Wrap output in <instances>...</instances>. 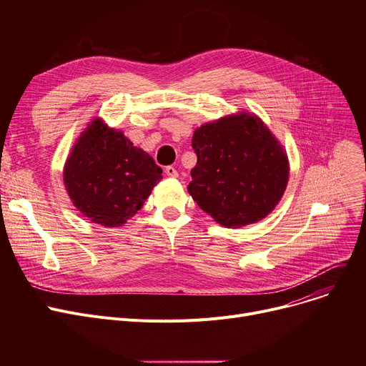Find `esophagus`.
Instances as JSON below:
<instances>
[{"label": "esophagus", "mask_w": 366, "mask_h": 366, "mask_svg": "<svg viewBox=\"0 0 366 366\" xmlns=\"http://www.w3.org/2000/svg\"><path fill=\"white\" fill-rule=\"evenodd\" d=\"M166 175L170 177V178H178L179 173H178V170H177L175 167H173V166H167V167H166Z\"/></svg>", "instance_id": "34e87169"}]
</instances>
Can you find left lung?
<instances>
[{"label": "left lung", "mask_w": 366, "mask_h": 366, "mask_svg": "<svg viewBox=\"0 0 366 366\" xmlns=\"http://www.w3.org/2000/svg\"><path fill=\"white\" fill-rule=\"evenodd\" d=\"M197 164L188 193L227 228L264 219L290 181V160L272 130L255 114L240 111L194 130Z\"/></svg>", "instance_id": "1"}]
</instances>
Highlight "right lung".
I'll list each match as a JSON object with an SVG mask.
<instances>
[{
    "label": "right lung",
    "mask_w": 366,
    "mask_h": 366,
    "mask_svg": "<svg viewBox=\"0 0 366 366\" xmlns=\"http://www.w3.org/2000/svg\"><path fill=\"white\" fill-rule=\"evenodd\" d=\"M162 172L122 130L94 119L71 148L64 184L72 204L86 218L104 227H120L144 206L162 181Z\"/></svg>",
    "instance_id": "add662e5"
}]
</instances>
